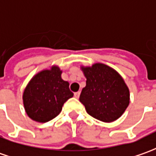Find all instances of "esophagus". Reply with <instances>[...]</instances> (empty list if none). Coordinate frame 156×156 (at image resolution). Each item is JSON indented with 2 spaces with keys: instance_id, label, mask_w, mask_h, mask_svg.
<instances>
[{
  "instance_id": "obj_1",
  "label": "esophagus",
  "mask_w": 156,
  "mask_h": 156,
  "mask_svg": "<svg viewBox=\"0 0 156 156\" xmlns=\"http://www.w3.org/2000/svg\"><path fill=\"white\" fill-rule=\"evenodd\" d=\"M79 96H80V91L75 92V93H74V96H75L76 98H78V97H79Z\"/></svg>"
}]
</instances>
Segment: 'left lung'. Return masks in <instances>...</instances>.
Wrapping results in <instances>:
<instances>
[{
	"mask_svg": "<svg viewBox=\"0 0 156 156\" xmlns=\"http://www.w3.org/2000/svg\"><path fill=\"white\" fill-rule=\"evenodd\" d=\"M86 77L79 101L87 113L103 122L119 119L130 102V92L121 76L108 66L97 63L82 67Z\"/></svg>",
	"mask_w": 156,
	"mask_h": 156,
	"instance_id": "left-lung-1",
	"label": "left lung"
}]
</instances>
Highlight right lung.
I'll list each match as a JSON object with an SVG mask.
<instances>
[{
  "label": "right lung",
  "instance_id": "right-lung-1",
  "mask_svg": "<svg viewBox=\"0 0 156 156\" xmlns=\"http://www.w3.org/2000/svg\"><path fill=\"white\" fill-rule=\"evenodd\" d=\"M73 96L69 83L61 78L58 66L44 70L34 77L23 94L24 106L30 118L45 123L60 114L62 106Z\"/></svg>",
  "mask_w": 156,
  "mask_h": 156
}]
</instances>
